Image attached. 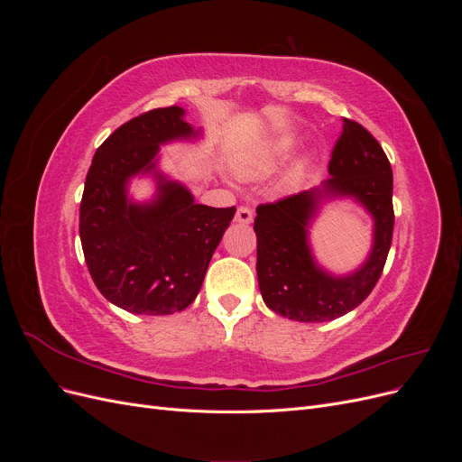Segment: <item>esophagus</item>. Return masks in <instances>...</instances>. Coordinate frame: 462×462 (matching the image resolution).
Wrapping results in <instances>:
<instances>
[{
    "label": "esophagus",
    "instance_id": "obj_1",
    "mask_svg": "<svg viewBox=\"0 0 462 462\" xmlns=\"http://www.w3.org/2000/svg\"><path fill=\"white\" fill-rule=\"evenodd\" d=\"M235 219L239 223H250V221H253V209H250L248 206H239V208H236Z\"/></svg>",
    "mask_w": 462,
    "mask_h": 462
}]
</instances>
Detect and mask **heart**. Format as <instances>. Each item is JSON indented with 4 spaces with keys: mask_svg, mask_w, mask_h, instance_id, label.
Returning <instances> with one entry per match:
<instances>
[{
    "mask_svg": "<svg viewBox=\"0 0 462 462\" xmlns=\"http://www.w3.org/2000/svg\"><path fill=\"white\" fill-rule=\"evenodd\" d=\"M285 152H287V144H279V146L268 150L265 153H262V156H258L254 162H250V163L246 165V171H248V173H258V171L270 170V167L275 165V162H277L279 158H283Z\"/></svg>",
    "mask_w": 462,
    "mask_h": 462,
    "instance_id": "1",
    "label": "heart"
}]
</instances>
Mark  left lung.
Returning <instances> with one entry per match:
<instances>
[{
    "label": "left lung",
    "mask_w": 462,
    "mask_h": 462,
    "mask_svg": "<svg viewBox=\"0 0 462 462\" xmlns=\"http://www.w3.org/2000/svg\"><path fill=\"white\" fill-rule=\"evenodd\" d=\"M328 171L331 179L321 190H302L256 208V272L263 302L297 321H328L356 309L380 279L393 239V171L374 134L343 117ZM324 193L355 196L376 219L371 258L353 276L333 278L319 271L305 243V227Z\"/></svg>",
    "instance_id": "obj_1"
}]
</instances>
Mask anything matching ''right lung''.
Wrapping results in <instances>:
<instances>
[{
    "label": "right lung",
    "instance_id": "1",
    "mask_svg": "<svg viewBox=\"0 0 462 462\" xmlns=\"http://www.w3.org/2000/svg\"><path fill=\"white\" fill-rule=\"evenodd\" d=\"M183 114L170 106L123 123L96 150L87 173L79 217L82 253L97 291L133 314L185 310L235 216V206L194 204L185 187L162 175L152 204L127 200V180L153 170L162 143L197 134Z\"/></svg>",
    "mask_w": 462,
    "mask_h": 462
}]
</instances>
